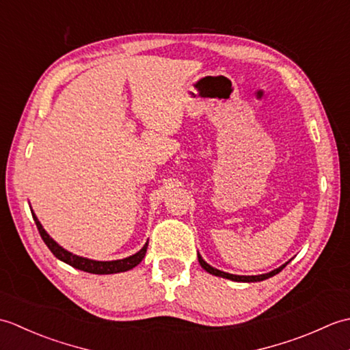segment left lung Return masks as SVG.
Wrapping results in <instances>:
<instances>
[{
	"label": "left lung",
	"mask_w": 350,
	"mask_h": 350,
	"mask_svg": "<svg viewBox=\"0 0 350 350\" xmlns=\"http://www.w3.org/2000/svg\"><path fill=\"white\" fill-rule=\"evenodd\" d=\"M198 262H200V265H202V267H203L206 272L215 275V277L227 278V280L237 281V282H257V281H263V280L271 278V277H273V275H277L278 272H281L288 265L290 260H288V262H286L284 265H281L280 267H277V269H273V271L267 272V273H262V275H234V273H228V272H224V271H219V269H217V267H213L209 263H206L204 260H203V257L200 256V254H198Z\"/></svg>",
	"instance_id": "obj_1"
}]
</instances>
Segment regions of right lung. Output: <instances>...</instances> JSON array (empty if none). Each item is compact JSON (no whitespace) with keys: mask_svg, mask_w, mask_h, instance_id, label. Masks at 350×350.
I'll list each match as a JSON object with an SVG mask.
<instances>
[{"mask_svg":"<svg viewBox=\"0 0 350 350\" xmlns=\"http://www.w3.org/2000/svg\"><path fill=\"white\" fill-rule=\"evenodd\" d=\"M31 213H33L36 226H37V228H39V233L42 236V239H43L44 243H46V247L51 250L52 254H54L58 260H62V262L70 265L72 267H75V269L84 271V272H88V273H98V275L126 272V271H131L132 267H135L137 265L143 262V258L146 256L148 241L144 243L143 248H141L138 252H135V254L120 258V260L99 262V260H92V258H87V257L77 256V254H73V252L64 250L62 245H58L54 239H52V237L46 233V230H44L43 226L40 224L39 218L36 217V213L33 211H31Z\"/></svg>","mask_w":350,"mask_h":350,"instance_id":"right-lung-1","label":"right lung"}]
</instances>
